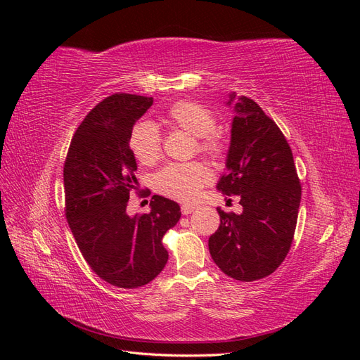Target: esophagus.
Here are the masks:
<instances>
[{"label": "esophagus", "instance_id": "esophagus-1", "mask_svg": "<svg viewBox=\"0 0 360 360\" xmlns=\"http://www.w3.org/2000/svg\"><path fill=\"white\" fill-rule=\"evenodd\" d=\"M195 209H197V207H195V205L184 204V205H181V213H183V214H191Z\"/></svg>", "mask_w": 360, "mask_h": 360}]
</instances>
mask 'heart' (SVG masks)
Masks as SVG:
<instances>
[{"label": "heart", "instance_id": "heart-1", "mask_svg": "<svg viewBox=\"0 0 360 360\" xmlns=\"http://www.w3.org/2000/svg\"><path fill=\"white\" fill-rule=\"evenodd\" d=\"M167 122L198 138V150L212 156H221L224 144L213 130L216 122L204 106L189 101L174 103L167 115ZM130 150L141 163L151 165L160 158V135L155 123L143 122L134 127L129 141ZM210 171L200 162L169 163L162 168L155 179L156 191L168 198L191 202L198 198L201 188L210 181Z\"/></svg>", "mask_w": 360, "mask_h": 360}]
</instances>
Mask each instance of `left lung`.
Returning a JSON list of instances; mask_svg holds the SVG:
<instances>
[{
	"mask_svg": "<svg viewBox=\"0 0 360 360\" xmlns=\"http://www.w3.org/2000/svg\"><path fill=\"white\" fill-rule=\"evenodd\" d=\"M228 97L226 106L234 105L231 139L216 189L238 195L243 212L225 213L217 207L221 224L209 249L225 275L252 282L274 274L285 259L302 188L291 148L274 120L252 99L236 93Z\"/></svg>",
	"mask_w": 360,
	"mask_h": 360,
	"instance_id": "obj_1",
	"label": "left lung"
}]
</instances>
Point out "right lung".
<instances>
[{
    "label": "right lung",
    "instance_id": "right-lung-1",
    "mask_svg": "<svg viewBox=\"0 0 360 360\" xmlns=\"http://www.w3.org/2000/svg\"><path fill=\"white\" fill-rule=\"evenodd\" d=\"M153 97H106L76 130L64 163L66 216L82 257L94 274L120 288L153 281L168 261L162 237L180 219V205L153 195L150 213H127L136 159L129 141Z\"/></svg>",
    "mask_w": 360,
    "mask_h": 360
}]
</instances>
